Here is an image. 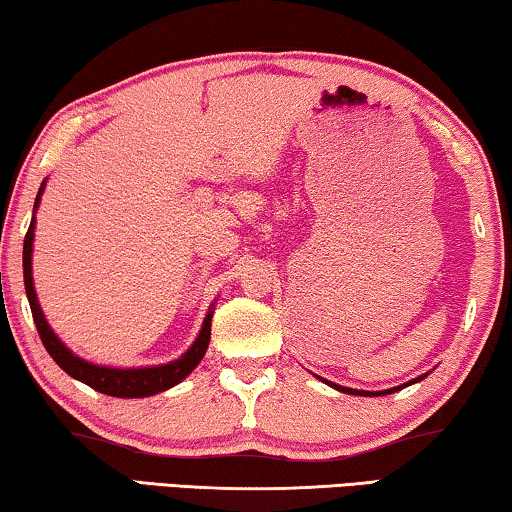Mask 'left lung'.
I'll return each instance as SVG.
<instances>
[{"instance_id":"1","label":"left lung","mask_w":512,"mask_h":512,"mask_svg":"<svg viewBox=\"0 0 512 512\" xmlns=\"http://www.w3.org/2000/svg\"><path fill=\"white\" fill-rule=\"evenodd\" d=\"M422 379V376H420ZM420 379H413V383L416 381H420ZM321 381H325V379H321ZM328 385H332V388L335 390H339V392H348V395H362V397H376V395H390V392H397V390H402V388H406V385L409 383H404V385H399V388H392V390H385V392H369V390H353V388H344V385H337V383H332V381H325Z\"/></svg>"}]
</instances>
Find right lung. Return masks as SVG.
Wrapping results in <instances>:
<instances>
[{
	"mask_svg": "<svg viewBox=\"0 0 512 512\" xmlns=\"http://www.w3.org/2000/svg\"><path fill=\"white\" fill-rule=\"evenodd\" d=\"M43 189H46V182L41 184L39 196H36V203H34V210L39 207ZM32 244H34V219H32V224H29V231L25 235V247H22V274H25L27 300H29V307H32V316H34L36 330H39L43 346H46L50 358H53L66 374L73 376V379L83 381L85 385H90V388H94L96 392H103V395H110V397H150V395H157V392L173 388V385H177L182 379H187V376L196 369L198 362L203 360L207 344H210L212 309L207 311L203 328H201V332H198L196 342L191 344L189 351L184 353L182 358L168 362V365L115 369V367L92 365V362L78 358L76 353H71L69 348L59 342V337L48 325L46 316H43L39 300H36L34 281H32Z\"/></svg>",
	"mask_w": 512,
	"mask_h": 512,
	"instance_id": "obj_1",
	"label": "right lung"
}]
</instances>
